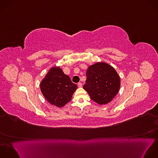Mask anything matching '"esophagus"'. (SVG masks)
<instances>
[{
	"label": "esophagus",
	"mask_w": 158,
	"mask_h": 158,
	"mask_svg": "<svg viewBox=\"0 0 158 158\" xmlns=\"http://www.w3.org/2000/svg\"><path fill=\"white\" fill-rule=\"evenodd\" d=\"M77 85H78L79 87H81L82 86V84L81 82H79V83L77 84Z\"/></svg>",
	"instance_id": "34e87169"
}]
</instances>
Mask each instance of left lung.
<instances>
[{
	"label": "left lung",
	"instance_id": "8db88e82",
	"mask_svg": "<svg viewBox=\"0 0 158 158\" xmlns=\"http://www.w3.org/2000/svg\"><path fill=\"white\" fill-rule=\"evenodd\" d=\"M83 88L90 98L100 105L110 102L118 92L120 79L115 69L105 63L89 67Z\"/></svg>",
	"mask_w": 158,
	"mask_h": 158
}]
</instances>
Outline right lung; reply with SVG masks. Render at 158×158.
Returning <instances> with one entry per match:
<instances>
[{
	"label": "right lung",
	"instance_id": "obj_1",
	"mask_svg": "<svg viewBox=\"0 0 158 158\" xmlns=\"http://www.w3.org/2000/svg\"><path fill=\"white\" fill-rule=\"evenodd\" d=\"M77 87L59 67L52 68L40 84L41 91L45 98L58 107H63L71 101Z\"/></svg>",
	"mask_w": 158,
	"mask_h": 158
}]
</instances>
